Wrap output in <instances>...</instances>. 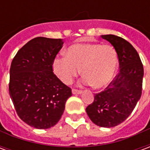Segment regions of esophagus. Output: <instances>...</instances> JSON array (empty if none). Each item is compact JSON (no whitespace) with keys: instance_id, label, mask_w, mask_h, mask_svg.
Returning <instances> with one entry per match:
<instances>
[{"instance_id":"1","label":"esophagus","mask_w":150,"mask_h":150,"mask_svg":"<svg viewBox=\"0 0 150 150\" xmlns=\"http://www.w3.org/2000/svg\"><path fill=\"white\" fill-rule=\"evenodd\" d=\"M72 93H73V94H81L82 91L81 90H78V89L73 88V89H72Z\"/></svg>"}]
</instances>
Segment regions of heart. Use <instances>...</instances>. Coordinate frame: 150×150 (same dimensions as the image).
<instances>
[{
	"label": "heart",
	"instance_id": "1",
	"mask_svg": "<svg viewBox=\"0 0 150 150\" xmlns=\"http://www.w3.org/2000/svg\"><path fill=\"white\" fill-rule=\"evenodd\" d=\"M52 67L55 75L65 84L71 83L81 69L84 83L102 88L115 75L117 54L110 45L76 43L66 50L65 56L55 57Z\"/></svg>",
	"mask_w": 150,
	"mask_h": 150
}]
</instances>
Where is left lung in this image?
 Segmentation results:
<instances>
[{"label": "left lung", "instance_id": "left-lung-1", "mask_svg": "<svg viewBox=\"0 0 150 150\" xmlns=\"http://www.w3.org/2000/svg\"><path fill=\"white\" fill-rule=\"evenodd\" d=\"M101 37L116 50L120 70L107 88L95 95L86 112L96 125L111 128L125 121L140 100L144 68L138 53L129 42L113 34Z\"/></svg>", "mask_w": 150, "mask_h": 150}]
</instances>
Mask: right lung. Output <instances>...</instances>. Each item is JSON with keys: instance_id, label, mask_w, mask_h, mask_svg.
<instances>
[{"instance_id": "add662e5", "label": "right lung", "mask_w": 150, "mask_h": 150, "mask_svg": "<svg viewBox=\"0 0 150 150\" xmlns=\"http://www.w3.org/2000/svg\"><path fill=\"white\" fill-rule=\"evenodd\" d=\"M61 38L38 37L28 42L13 59L8 91L18 116L36 129H49L61 118L72 96L53 72V61L62 47Z\"/></svg>"}]
</instances>
